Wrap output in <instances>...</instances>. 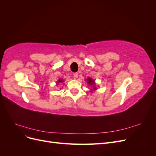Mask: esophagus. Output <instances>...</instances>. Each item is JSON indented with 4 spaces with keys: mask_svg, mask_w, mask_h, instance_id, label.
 <instances>
[{
    "mask_svg": "<svg viewBox=\"0 0 156 156\" xmlns=\"http://www.w3.org/2000/svg\"><path fill=\"white\" fill-rule=\"evenodd\" d=\"M73 76H74L75 78H77V77H78V73H77V72L74 73H73Z\"/></svg>",
    "mask_w": 156,
    "mask_h": 156,
    "instance_id": "esophagus-1",
    "label": "esophagus"
}]
</instances>
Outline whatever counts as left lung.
Here are the masks:
<instances>
[{
	"mask_svg": "<svg viewBox=\"0 0 156 156\" xmlns=\"http://www.w3.org/2000/svg\"><path fill=\"white\" fill-rule=\"evenodd\" d=\"M87 82L89 84V85H91V84H92V85H93V84H94V80H92L91 78H88L87 79ZM94 88L96 89V87H94Z\"/></svg>",
	"mask_w": 156,
	"mask_h": 156,
	"instance_id": "obj_1",
	"label": "left lung"
}]
</instances>
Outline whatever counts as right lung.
I'll list each match as a JSON object with an SVG mask.
<instances>
[{"label": "right lung", "instance_id": "add662e5", "mask_svg": "<svg viewBox=\"0 0 156 156\" xmlns=\"http://www.w3.org/2000/svg\"><path fill=\"white\" fill-rule=\"evenodd\" d=\"M58 82V83H62V82H63V81H62V79H59Z\"/></svg>", "mask_w": 156, "mask_h": 156}]
</instances>
